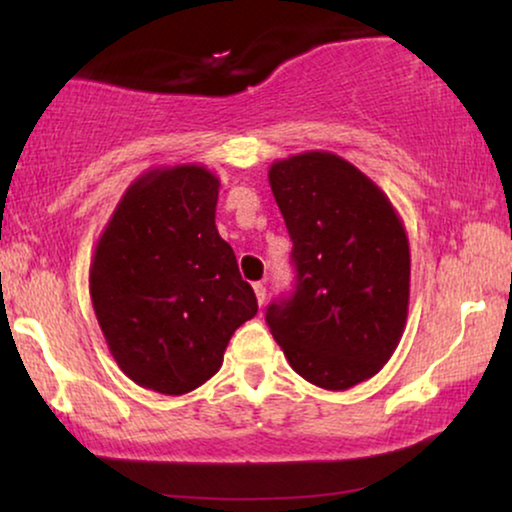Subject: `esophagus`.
<instances>
[{"mask_svg": "<svg viewBox=\"0 0 512 512\" xmlns=\"http://www.w3.org/2000/svg\"><path fill=\"white\" fill-rule=\"evenodd\" d=\"M254 293H256L258 305H263V303H265V286H263L261 282H256V284H254Z\"/></svg>", "mask_w": 512, "mask_h": 512, "instance_id": "1", "label": "esophagus"}]
</instances>
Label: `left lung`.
<instances>
[{"label":"left lung","instance_id":"1","mask_svg":"<svg viewBox=\"0 0 512 512\" xmlns=\"http://www.w3.org/2000/svg\"><path fill=\"white\" fill-rule=\"evenodd\" d=\"M296 291L265 314L286 361L307 382L345 391L377 375L401 342L410 303V244L373 179L331 151L275 160Z\"/></svg>","mask_w":512,"mask_h":512}]
</instances>
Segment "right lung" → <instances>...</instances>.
<instances>
[{"label":"right lung","instance_id":"right-lung-1","mask_svg":"<svg viewBox=\"0 0 512 512\" xmlns=\"http://www.w3.org/2000/svg\"><path fill=\"white\" fill-rule=\"evenodd\" d=\"M219 186L205 165L149 170L95 244L97 324L118 368L158 394H188L219 373L233 333L258 312L216 230Z\"/></svg>","mask_w":512,"mask_h":512}]
</instances>
